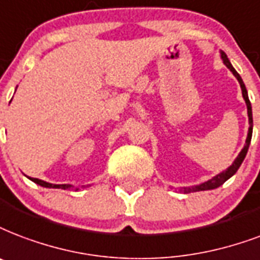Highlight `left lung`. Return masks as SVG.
<instances>
[{"mask_svg": "<svg viewBox=\"0 0 260 260\" xmlns=\"http://www.w3.org/2000/svg\"><path fill=\"white\" fill-rule=\"evenodd\" d=\"M221 58H222L223 64L226 65L228 68L231 69V72L235 75V77L239 80V83H240V87H241V92H243V98H244L245 104H247V112H248V122H249V128H248V135H247V140H245V144L244 147H243V150L240 151V154L237 155V158L235 159V162L232 164L229 168H228L226 170H223L222 173L217 174L215 177H213L211 180H209V181H206V183L203 184H199V185H195V187H188V188H184L183 191L184 192H198V191H207V189H214V188H218L221 187L226 180H229V178L233 176V174L239 170V168H240V165L243 164V161H244L245 155H247V151H248V147H249V143H251V138H252V108H251V102H249L248 99V92H247V88H245V84L244 82H243V79H241V76L239 75V73L236 72V69L232 67L231 61H229V58H228V55L223 53V51H221Z\"/></svg>", "mask_w": 260, "mask_h": 260, "instance_id": "left-lung-1", "label": "left lung"}]
</instances>
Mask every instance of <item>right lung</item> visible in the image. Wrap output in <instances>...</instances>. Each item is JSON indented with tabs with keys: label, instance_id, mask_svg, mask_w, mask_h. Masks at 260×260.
Instances as JSON below:
<instances>
[{
	"label": "right lung",
	"instance_id": "right-lung-1",
	"mask_svg": "<svg viewBox=\"0 0 260 260\" xmlns=\"http://www.w3.org/2000/svg\"><path fill=\"white\" fill-rule=\"evenodd\" d=\"M31 181L34 183H37L38 185H41V187L45 188H61V189H68L72 185H69V184H50L46 183V181H43V180H39V178H31Z\"/></svg>",
	"mask_w": 260,
	"mask_h": 260
}]
</instances>
